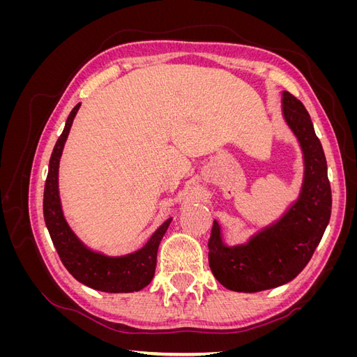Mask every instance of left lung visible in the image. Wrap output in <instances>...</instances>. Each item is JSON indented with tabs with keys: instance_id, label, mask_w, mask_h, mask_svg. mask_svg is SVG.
Masks as SVG:
<instances>
[{
	"instance_id": "left-lung-1",
	"label": "left lung",
	"mask_w": 357,
	"mask_h": 357,
	"mask_svg": "<svg viewBox=\"0 0 357 357\" xmlns=\"http://www.w3.org/2000/svg\"><path fill=\"white\" fill-rule=\"evenodd\" d=\"M283 114L304 152L305 176L299 199L277 223L243 245L226 247L219 223H213L210 268L219 283L235 291L266 290L295 278L310 262L331 219L326 158L310 114L287 91L283 92Z\"/></svg>"
}]
</instances>
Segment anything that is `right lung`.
Here are the masks:
<instances>
[{
	"instance_id": "obj_1",
	"label": "right lung",
	"mask_w": 357,
	"mask_h": 357,
	"mask_svg": "<svg viewBox=\"0 0 357 357\" xmlns=\"http://www.w3.org/2000/svg\"><path fill=\"white\" fill-rule=\"evenodd\" d=\"M79 109L80 102L71 110L66 128H63L55 147H53L49 162L45 198H43V213H45V222L50 238L53 245L56 247L62 264L80 283L96 290L110 291V294L142 290L152 282L155 275L158 247L162 236L168 229L171 219H168L150 236V240L142 250L122 257H109L93 253L77 240V236L73 234L62 214L58 190V169L63 144H66L74 116Z\"/></svg>"
}]
</instances>
